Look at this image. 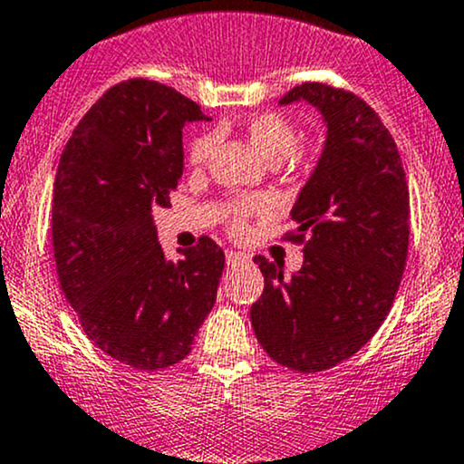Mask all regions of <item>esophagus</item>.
Returning <instances> with one entry per match:
<instances>
[{"instance_id": "1", "label": "esophagus", "mask_w": 464, "mask_h": 464, "mask_svg": "<svg viewBox=\"0 0 464 464\" xmlns=\"http://www.w3.org/2000/svg\"><path fill=\"white\" fill-rule=\"evenodd\" d=\"M247 261V256L246 254H241V252H234V250H230V252H226V263L227 266H238V263H246Z\"/></svg>"}]
</instances>
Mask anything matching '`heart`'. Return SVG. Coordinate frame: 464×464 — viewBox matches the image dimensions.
Instances as JSON below:
<instances>
[{
    "label": "heart",
    "mask_w": 464,
    "mask_h": 464,
    "mask_svg": "<svg viewBox=\"0 0 464 464\" xmlns=\"http://www.w3.org/2000/svg\"><path fill=\"white\" fill-rule=\"evenodd\" d=\"M243 132H246L247 141L252 143L254 150L270 163L285 161L287 157H292L296 152L298 141H301L296 128L276 112H263L247 119L246 126H243ZM214 146H217V134L214 132H203L201 137L194 139L190 154H188L192 166H206ZM270 210L272 201L267 197L246 198V201L237 203V208H234V226L241 227V221L246 214H267Z\"/></svg>",
    "instance_id": "heart-1"
}]
</instances>
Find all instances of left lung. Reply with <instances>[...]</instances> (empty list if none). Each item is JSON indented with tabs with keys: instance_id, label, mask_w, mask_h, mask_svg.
I'll use <instances>...</instances> for the list:
<instances>
[{
	"instance_id": "8db88e82",
	"label": "left lung",
	"mask_w": 464,
	"mask_h": 464,
	"mask_svg": "<svg viewBox=\"0 0 464 464\" xmlns=\"http://www.w3.org/2000/svg\"><path fill=\"white\" fill-rule=\"evenodd\" d=\"M307 102L325 123V143L290 212L303 266L254 261L266 290L250 318L272 361L294 372L330 370L365 345L382 325L405 272L410 192L392 134L356 94L303 83L281 106Z\"/></svg>"
}]
</instances>
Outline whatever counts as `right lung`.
<instances>
[{
	"instance_id": "add662e5",
	"label": "right lung",
	"mask_w": 464,
	"mask_h": 464,
	"mask_svg": "<svg viewBox=\"0 0 464 464\" xmlns=\"http://www.w3.org/2000/svg\"><path fill=\"white\" fill-rule=\"evenodd\" d=\"M210 121L163 83L103 94L68 139L53 194V247L66 301L88 338L134 370L183 361L217 301L223 250L201 237L170 261L152 212L183 174V128Z\"/></svg>"
}]
</instances>
